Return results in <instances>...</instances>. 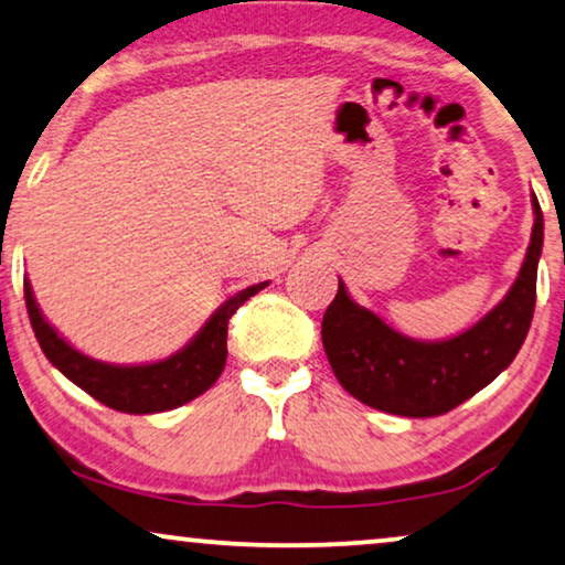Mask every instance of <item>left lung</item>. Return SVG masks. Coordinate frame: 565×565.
<instances>
[{"instance_id": "left-lung-1", "label": "left lung", "mask_w": 565, "mask_h": 565, "mask_svg": "<svg viewBox=\"0 0 565 565\" xmlns=\"http://www.w3.org/2000/svg\"><path fill=\"white\" fill-rule=\"evenodd\" d=\"M507 298L476 327L445 342H416L373 311L354 303L339 280L323 313L321 339L337 381L362 404L398 416H439L486 388L516 358L527 337L537 298V259L543 252V211Z\"/></svg>"}]
</instances>
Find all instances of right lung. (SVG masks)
<instances>
[{
    "instance_id": "1",
    "label": "right lung",
    "mask_w": 565,
    "mask_h": 565,
    "mask_svg": "<svg viewBox=\"0 0 565 565\" xmlns=\"http://www.w3.org/2000/svg\"><path fill=\"white\" fill-rule=\"evenodd\" d=\"M267 282L252 285L234 298H228L211 321L200 329V334L172 358L151 362V365H107V362L92 360L87 354L76 352L72 344L56 334V329L43 319L41 308L33 298V288L25 280V306L30 323H33L35 339L41 344L51 365H56L68 381L87 391L99 404L126 414H157L169 412L188 401L198 398L218 381L226 365V337L228 319L238 311V306L252 296H257Z\"/></svg>"
}]
</instances>
